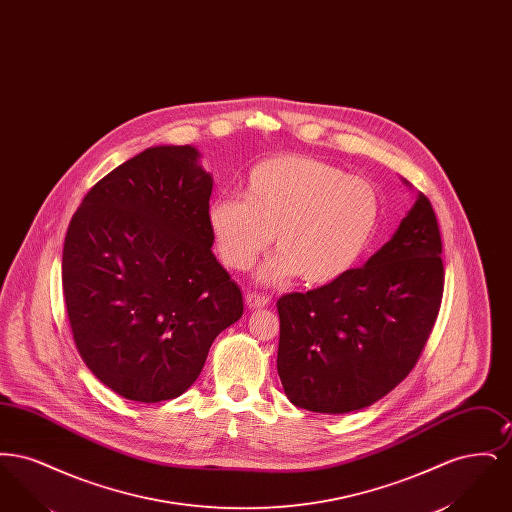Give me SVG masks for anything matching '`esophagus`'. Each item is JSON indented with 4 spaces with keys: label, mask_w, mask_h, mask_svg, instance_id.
Wrapping results in <instances>:
<instances>
[{
    "label": "esophagus",
    "mask_w": 512,
    "mask_h": 512,
    "mask_svg": "<svg viewBox=\"0 0 512 512\" xmlns=\"http://www.w3.org/2000/svg\"><path fill=\"white\" fill-rule=\"evenodd\" d=\"M245 303L249 309H263L268 305V297L261 293L249 292L245 295Z\"/></svg>",
    "instance_id": "1"
}]
</instances>
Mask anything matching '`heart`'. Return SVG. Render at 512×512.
Returning a JSON list of instances; mask_svg holds the SVG:
<instances>
[{"label": "heart", "instance_id": "heart-1", "mask_svg": "<svg viewBox=\"0 0 512 512\" xmlns=\"http://www.w3.org/2000/svg\"><path fill=\"white\" fill-rule=\"evenodd\" d=\"M376 186L309 155H278L247 172L244 199L217 197L207 224L220 261L247 270L274 240L278 253L261 270L267 282L299 274L328 284L355 267L378 228Z\"/></svg>", "mask_w": 512, "mask_h": 512}]
</instances>
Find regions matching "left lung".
<instances>
[{"label": "left lung", "instance_id": "obj_1", "mask_svg": "<svg viewBox=\"0 0 512 512\" xmlns=\"http://www.w3.org/2000/svg\"><path fill=\"white\" fill-rule=\"evenodd\" d=\"M441 249L432 203L418 194L365 267L278 299V374L295 407L353 413L409 376L441 307Z\"/></svg>", "mask_w": 512, "mask_h": 512}]
</instances>
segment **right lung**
Wrapping results in <instances>:
<instances>
[{
  "mask_svg": "<svg viewBox=\"0 0 512 512\" xmlns=\"http://www.w3.org/2000/svg\"><path fill=\"white\" fill-rule=\"evenodd\" d=\"M192 146L149 147L82 199L63 245V295L86 366L124 399L182 395L244 297L213 255V180Z\"/></svg>",
  "mask_w": 512,
  "mask_h": 512,
  "instance_id": "1",
  "label": "right lung"
}]
</instances>
